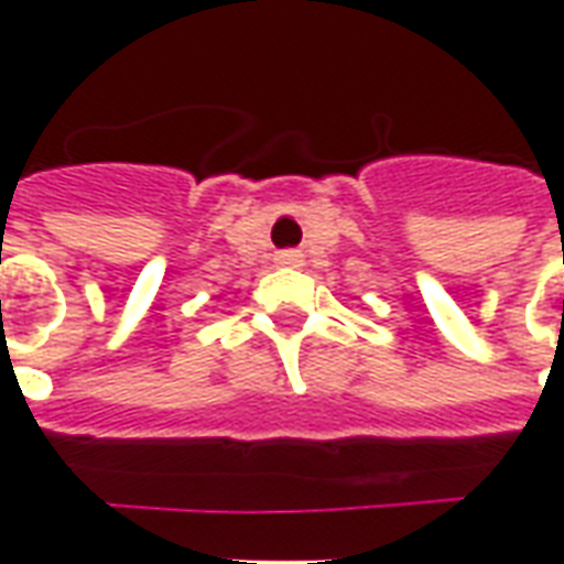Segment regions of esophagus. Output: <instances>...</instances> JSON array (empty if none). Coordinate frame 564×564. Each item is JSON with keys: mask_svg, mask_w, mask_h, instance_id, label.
Masks as SVG:
<instances>
[{"mask_svg": "<svg viewBox=\"0 0 564 564\" xmlns=\"http://www.w3.org/2000/svg\"><path fill=\"white\" fill-rule=\"evenodd\" d=\"M278 262H281V265H299L302 257H299L295 250H283V253H278Z\"/></svg>", "mask_w": 564, "mask_h": 564, "instance_id": "esophagus-1", "label": "esophagus"}]
</instances>
